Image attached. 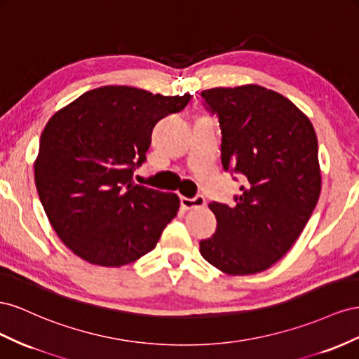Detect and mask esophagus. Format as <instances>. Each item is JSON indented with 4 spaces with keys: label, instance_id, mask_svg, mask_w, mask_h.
Returning <instances> with one entry per match:
<instances>
[{
    "label": "esophagus",
    "instance_id": "1",
    "mask_svg": "<svg viewBox=\"0 0 359 359\" xmlns=\"http://www.w3.org/2000/svg\"><path fill=\"white\" fill-rule=\"evenodd\" d=\"M180 204H182L183 209L191 210V209H198V208L206 206V200H204L203 196H197V197H194V198L182 197L180 198Z\"/></svg>",
    "mask_w": 359,
    "mask_h": 359
}]
</instances>
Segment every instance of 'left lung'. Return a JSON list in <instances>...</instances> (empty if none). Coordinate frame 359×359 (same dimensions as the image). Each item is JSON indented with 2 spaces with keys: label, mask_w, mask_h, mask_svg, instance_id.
Segmentation results:
<instances>
[{
  "label": "left lung",
  "mask_w": 359,
  "mask_h": 359,
  "mask_svg": "<svg viewBox=\"0 0 359 359\" xmlns=\"http://www.w3.org/2000/svg\"><path fill=\"white\" fill-rule=\"evenodd\" d=\"M201 97L219 120L222 167L243 185L236 206L209 204L218 225L200 252L229 275L266 271L292 248L319 200L314 128L287 97L255 84L204 90Z\"/></svg>",
  "instance_id": "obj_1"
}]
</instances>
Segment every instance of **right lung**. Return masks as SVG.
Returning a JSON list of instances; mask_svg holds the SVG:
<instances>
[{"mask_svg":"<svg viewBox=\"0 0 359 359\" xmlns=\"http://www.w3.org/2000/svg\"><path fill=\"white\" fill-rule=\"evenodd\" d=\"M189 100L188 93L105 86L81 95L46 123L36 188L53 229L78 257L118 268L156 247L177 215L179 197L135 185L132 176L146 161L156 123Z\"/></svg>","mask_w":359,"mask_h":359,"instance_id":"1","label":"right lung"}]
</instances>
